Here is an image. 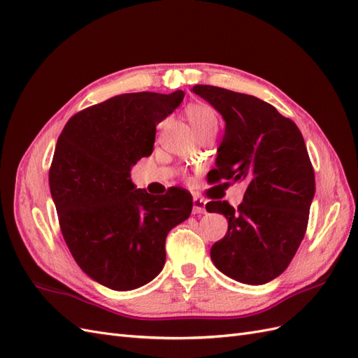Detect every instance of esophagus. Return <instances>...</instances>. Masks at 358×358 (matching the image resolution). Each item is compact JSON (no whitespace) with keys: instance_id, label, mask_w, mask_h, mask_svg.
I'll list each match as a JSON object with an SVG mask.
<instances>
[{"instance_id":"34e87169","label":"esophagus","mask_w":358,"mask_h":358,"mask_svg":"<svg viewBox=\"0 0 358 358\" xmlns=\"http://www.w3.org/2000/svg\"><path fill=\"white\" fill-rule=\"evenodd\" d=\"M206 212V201L199 196L192 197V213H204Z\"/></svg>"}]
</instances>
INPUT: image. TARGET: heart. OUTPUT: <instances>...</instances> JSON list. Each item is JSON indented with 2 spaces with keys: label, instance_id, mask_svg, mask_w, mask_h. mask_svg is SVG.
I'll list each match as a JSON object with an SVG mask.
<instances>
[{
  "label": "heart",
  "instance_id": "obj_1",
  "mask_svg": "<svg viewBox=\"0 0 358 358\" xmlns=\"http://www.w3.org/2000/svg\"><path fill=\"white\" fill-rule=\"evenodd\" d=\"M187 116L196 133L203 131L206 128L218 127V115L215 109L208 104H192L187 109Z\"/></svg>",
  "mask_w": 358,
  "mask_h": 358
}]
</instances>
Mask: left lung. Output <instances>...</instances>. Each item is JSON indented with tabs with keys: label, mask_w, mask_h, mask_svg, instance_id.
<instances>
[{
	"label": "left lung",
	"mask_w": 358,
	"mask_h": 358,
	"mask_svg": "<svg viewBox=\"0 0 358 358\" xmlns=\"http://www.w3.org/2000/svg\"><path fill=\"white\" fill-rule=\"evenodd\" d=\"M191 91L225 121L212 180L248 185L237 209L227 201L206 204L229 221L225 236L210 248L212 262L237 282H270L296 255L315 196L305 140L291 119L257 96L209 85Z\"/></svg>",
	"instance_id": "1"
}]
</instances>
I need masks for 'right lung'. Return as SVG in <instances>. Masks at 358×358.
I'll use <instances>...</instances> for the list:
<instances>
[{"instance_id":"1","label":"right lung","mask_w":358,"mask_h":358,"mask_svg":"<svg viewBox=\"0 0 358 358\" xmlns=\"http://www.w3.org/2000/svg\"><path fill=\"white\" fill-rule=\"evenodd\" d=\"M183 96L116 95L76 113L58 137L49 187L64 241L83 272L110 289H136L157 278L169 231L191 215L187 189L157 197L137 189L129 173L152 154L157 125Z\"/></svg>"}]
</instances>
